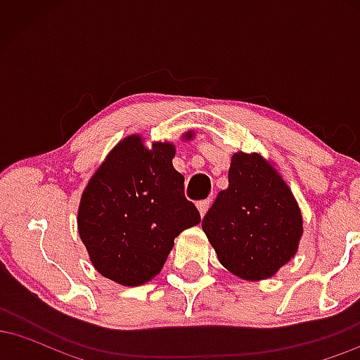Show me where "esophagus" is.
<instances>
[{"label": "esophagus", "mask_w": 360, "mask_h": 360, "mask_svg": "<svg viewBox=\"0 0 360 360\" xmlns=\"http://www.w3.org/2000/svg\"><path fill=\"white\" fill-rule=\"evenodd\" d=\"M210 203H212V201H210V200L198 201V210H200V214H201V217H205L206 212H208V208H210Z\"/></svg>", "instance_id": "esophagus-1"}]
</instances>
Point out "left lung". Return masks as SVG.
I'll return each instance as SVG.
<instances>
[{
    "instance_id": "8db88e82",
    "label": "left lung",
    "mask_w": 360,
    "mask_h": 360,
    "mask_svg": "<svg viewBox=\"0 0 360 360\" xmlns=\"http://www.w3.org/2000/svg\"><path fill=\"white\" fill-rule=\"evenodd\" d=\"M201 226L225 269L245 281H260L295 257L303 217L269 160L255 152H237L229 188L218 193Z\"/></svg>"
}]
</instances>
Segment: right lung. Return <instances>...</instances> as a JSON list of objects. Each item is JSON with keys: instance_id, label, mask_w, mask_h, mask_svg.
I'll use <instances>...</instances> for the list:
<instances>
[{"instance_id": "1", "label": "right lung", "mask_w": 360, "mask_h": 360, "mask_svg": "<svg viewBox=\"0 0 360 360\" xmlns=\"http://www.w3.org/2000/svg\"><path fill=\"white\" fill-rule=\"evenodd\" d=\"M193 131L184 134L191 139ZM169 142L143 146L128 135L106 155L86 186L77 230L94 269L122 286H140L162 269L174 238L201 221L184 196Z\"/></svg>"}]
</instances>
